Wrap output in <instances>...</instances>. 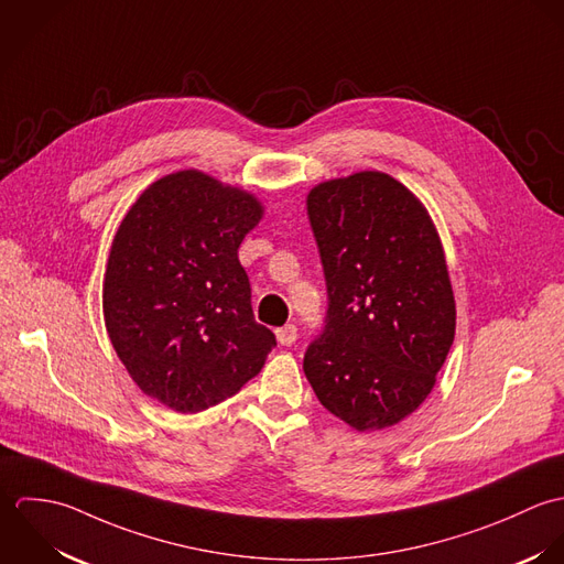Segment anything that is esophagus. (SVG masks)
Returning a JSON list of instances; mask_svg holds the SVG:
<instances>
[{
  "instance_id": "esophagus-1",
  "label": "esophagus",
  "mask_w": 564,
  "mask_h": 564,
  "mask_svg": "<svg viewBox=\"0 0 564 564\" xmlns=\"http://www.w3.org/2000/svg\"><path fill=\"white\" fill-rule=\"evenodd\" d=\"M296 338H299V332H296L294 325H285V327L276 329V339H279L281 346H292Z\"/></svg>"
}]
</instances>
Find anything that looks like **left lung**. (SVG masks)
<instances>
[{"mask_svg":"<svg viewBox=\"0 0 564 564\" xmlns=\"http://www.w3.org/2000/svg\"><path fill=\"white\" fill-rule=\"evenodd\" d=\"M307 216L327 316L303 370L318 401L357 432L397 425L432 392L455 336L438 232L414 194L381 172L314 187Z\"/></svg>","mask_w":564,"mask_h":564,"instance_id":"obj_1","label":"left lung"}]
</instances>
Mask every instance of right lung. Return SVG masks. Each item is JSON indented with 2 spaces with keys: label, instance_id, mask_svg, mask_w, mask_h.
<instances>
[{
  "label": "right lung",
  "instance_id": "add662e5",
  "mask_svg": "<svg viewBox=\"0 0 564 564\" xmlns=\"http://www.w3.org/2000/svg\"><path fill=\"white\" fill-rule=\"evenodd\" d=\"M261 205L185 170L152 183L119 226L105 323L132 381L163 405L203 412L252 379L276 346L237 259Z\"/></svg>",
  "mask_w": 564,
  "mask_h": 564
}]
</instances>
